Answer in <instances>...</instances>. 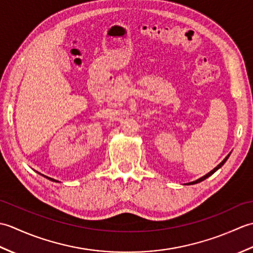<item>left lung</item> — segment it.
<instances>
[{
  "label": "left lung",
  "instance_id": "obj_1",
  "mask_svg": "<svg viewBox=\"0 0 253 253\" xmlns=\"http://www.w3.org/2000/svg\"><path fill=\"white\" fill-rule=\"evenodd\" d=\"M228 157H229V154L227 155V157L226 158H225L223 161H222V162L221 163H219L217 166H216V168L215 169H214L213 170H211V171H210V173H208L207 175H204L203 177H201V178H199V179H197L196 181H191V182H189V184H188V185H193V184H198V182H200V181H202V180H204V179H207L208 178V177H210V176H211L212 174H214V173H215V171L219 169V168H222V166L224 165V163L225 162H226V161H227V159H228Z\"/></svg>",
  "mask_w": 253,
  "mask_h": 253
}]
</instances>
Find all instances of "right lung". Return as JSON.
Masks as SVG:
<instances>
[{"instance_id": "1", "label": "right lung", "mask_w": 253, "mask_h": 253, "mask_svg": "<svg viewBox=\"0 0 253 253\" xmlns=\"http://www.w3.org/2000/svg\"><path fill=\"white\" fill-rule=\"evenodd\" d=\"M46 178H49V179H51V180L54 181V179H53V178H50V177H46ZM55 181H56V180H55Z\"/></svg>"}]
</instances>
